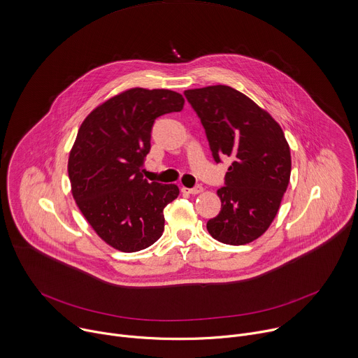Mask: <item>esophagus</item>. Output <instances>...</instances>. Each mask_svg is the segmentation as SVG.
Masks as SVG:
<instances>
[{"label": "esophagus", "instance_id": "34e87169", "mask_svg": "<svg viewBox=\"0 0 358 358\" xmlns=\"http://www.w3.org/2000/svg\"><path fill=\"white\" fill-rule=\"evenodd\" d=\"M182 191L187 192V194H191V195H198V194H201L203 191V188L201 185H196L194 188H182Z\"/></svg>", "mask_w": 358, "mask_h": 358}]
</instances>
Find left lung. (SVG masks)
<instances>
[{
	"instance_id": "8db88e82",
	"label": "left lung",
	"mask_w": 358,
	"mask_h": 358,
	"mask_svg": "<svg viewBox=\"0 0 358 358\" xmlns=\"http://www.w3.org/2000/svg\"><path fill=\"white\" fill-rule=\"evenodd\" d=\"M201 119L216 163L231 164L224 187L217 189L222 206L206 223L220 243L242 246L270 227L291 177V152L274 117L243 92L229 85L184 91Z\"/></svg>"
}]
</instances>
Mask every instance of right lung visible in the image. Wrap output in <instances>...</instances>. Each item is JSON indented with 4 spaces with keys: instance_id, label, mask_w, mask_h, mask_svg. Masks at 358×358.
Returning <instances> with one entry per match:
<instances>
[{
    "instance_id": "obj_1",
    "label": "right lung",
    "mask_w": 358,
    "mask_h": 358,
    "mask_svg": "<svg viewBox=\"0 0 358 358\" xmlns=\"http://www.w3.org/2000/svg\"><path fill=\"white\" fill-rule=\"evenodd\" d=\"M182 106L176 91L129 88L92 109L78 129L67 164L71 194L95 233L119 252L143 250L163 234V209L180 189L148 182L142 169L155 119Z\"/></svg>"
}]
</instances>
